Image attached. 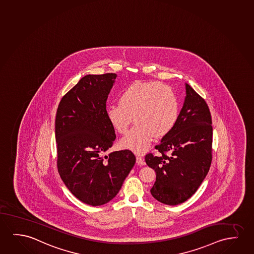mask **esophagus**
Masks as SVG:
<instances>
[{"label":"esophagus","mask_w":254,"mask_h":254,"mask_svg":"<svg viewBox=\"0 0 254 254\" xmlns=\"http://www.w3.org/2000/svg\"><path fill=\"white\" fill-rule=\"evenodd\" d=\"M136 162L138 164H140V165H145V161H144L143 157L141 155H137Z\"/></svg>","instance_id":"obj_1"}]
</instances>
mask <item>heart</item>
Wrapping results in <instances>:
<instances>
[{
    "label": "heart",
    "mask_w": 254,
    "mask_h": 254,
    "mask_svg": "<svg viewBox=\"0 0 254 254\" xmlns=\"http://www.w3.org/2000/svg\"><path fill=\"white\" fill-rule=\"evenodd\" d=\"M118 102L107 108V118L119 133L126 134L133 117L136 124L122 145L138 153L147 149L153 137L168 135L179 115L176 92L160 81L132 82L122 90Z\"/></svg>",
    "instance_id": "b5f03b06"
}]
</instances>
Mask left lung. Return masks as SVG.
<instances>
[{
	"label": "left lung",
	"mask_w": 254,
	"mask_h": 254,
	"mask_svg": "<svg viewBox=\"0 0 254 254\" xmlns=\"http://www.w3.org/2000/svg\"><path fill=\"white\" fill-rule=\"evenodd\" d=\"M186 98L177 123L161 143L158 155L145 156L155 169L151 194L159 202L177 205L195 194L212 161V121L205 100L186 84Z\"/></svg>",
	"instance_id": "obj_1"
}]
</instances>
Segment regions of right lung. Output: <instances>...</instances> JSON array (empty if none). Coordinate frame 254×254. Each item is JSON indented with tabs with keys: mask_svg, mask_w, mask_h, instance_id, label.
<instances>
[{
	"mask_svg": "<svg viewBox=\"0 0 254 254\" xmlns=\"http://www.w3.org/2000/svg\"><path fill=\"white\" fill-rule=\"evenodd\" d=\"M115 73L86 75L63 96L55 121L57 165L68 190L81 202L99 206L117 195L135 163L132 151L103 154L114 143L107 100Z\"/></svg>",
	"mask_w": 254,
	"mask_h": 254,
	"instance_id": "1",
	"label": "right lung"
}]
</instances>
